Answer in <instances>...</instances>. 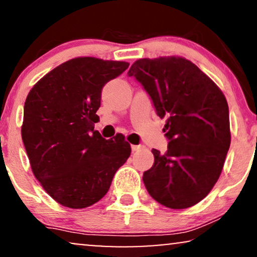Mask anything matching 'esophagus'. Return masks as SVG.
<instances>
[{
  "instance_id": "esophagus-1",
  "label": "esophagus",
  "mask_w": 257,
  "mask_h": 257,
  "mask_svg": "<svg viewBox=\"0 0 257 257\" xmlns=\"http://www.w3.org/2000/svg\"><path fill=\"white\" fill-rule=\"evenodd\" d=\"M141 149H143V146H132L133 151H139Z\"/></svg>"
}]
</instances>
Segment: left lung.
<instances>
[{
	"mask_svg": "<svg viewBox=\"0 0 257 257\" xmlns=\"http://www.w3.org/2000/svg\"><path fill=\"white\" fill-rule=\"evenodd\" d=\"M146 92L161 118L168 150L153 149V168L143 182L155 200L169 208L196 205L222 171L230 146L229 110L220 88L182 57L139 59L128 71Z\"/></svg>",
	"mask_w": 257,
	"mask_h": 257,
	"instance_id": "8db88e82",
	"label": "left lung"
}]
</instances>
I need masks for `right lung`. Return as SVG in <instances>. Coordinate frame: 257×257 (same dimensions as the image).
I'll list each match as a JSON object with an SVG mask.
<instances>
[{
    "label": "right lung",
    "mask_w": 257,
    "mask_h": 257,
    "mask_svg": "<svg viewBox=\"0 0 257 257\" xmlns=\"http://www.w3.org/2000/svg\"><path fill=\"white\" fill-rule=\"evenodd\" d=\"M128 66L125 61L74 58L50 71L28 94L22 140L32 172L65 207L99 201L130 156L123 135L104 140L94 130L103 86Z\"/></svg>",
    "instance_id": "add662e5"
}]
</instances>
